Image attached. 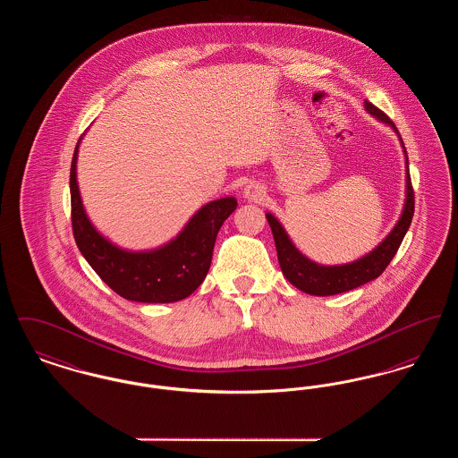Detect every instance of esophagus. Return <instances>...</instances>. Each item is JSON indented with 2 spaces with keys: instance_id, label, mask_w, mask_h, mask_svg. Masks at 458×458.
I'll return each mask as SVG.
<instances>
[{
  "instance_id": "1",
  "label": "esophagus",
  "mask_w": 458,
  "mask_h": 458,
  "mask_svg": "<svg viewBox=\"0 0 458 458\" xmlns=\"http://www.w3.org/2000/svg\"><path fill=\"white\" fill-rule=\"evenodd\" d=\"M243 196H245L247 200H250V202H259L262 197L266 196V192H264V189H262L259 183L250 182L249 185H245V189H243Z\"/></svg>"
}]
</instances>
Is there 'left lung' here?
<instances>
[{
	"mask_svg": "<svg viewBox=\"0 0 458 458\" xmlns=\"http://www.w3.org/2000/svg\"><path fill=\"white\" fill-rule=\"evenodd\" d=\"M366 109L377 120L392 125L394 131L398 133L394 123L386 113L376 108L369 101H366ZM400 140H402V137H400ZM403 149H405V146H403ZM405 154H407V151H405ZM405 163H407V168H409V157L407 156H405ZM414 200V189H412L411 174L407 172L405 208H403V213L398 219V223L394 225L392 233L383 240L368 256H364L359 261L344 264V266H319L316 262L309 261L290 242L288 235L284 233V226L278 223V219L267 213L266 218H267V223H269L271 232H273L276 254H278V261H280V267L284 271V278L305 293L319 295V297L344 293V292H349V290H353L360 284H368L370 280L377 278L386 269V266L392 262L402 240L405 237V233H407L411 223H412Z\"/></svg>",
	"mask_w": 458,
	"mask_h": 458,
	"instance_id": "left-lung-1",
	"label": "left lung"
}]
</instances>
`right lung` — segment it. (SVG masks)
Returning a JSON list of instances; mask_svg holds the SVG:
<instances>
[{"instance_id":"add662e5","label":"right lung","mask_w":458,"mask_h":458,"mask_svg":"<svg viewBox=\"0 0 458 458\" xmlns=\"http://www.w3.org/2000/svg\"><path fill=\"white\" fill-rule=\"evenodd\" d=\"M77 153L79 144L70 166L72 230L90 267L127 301L168 304L189 297L209 271L219 228L237 208L235 197L218 199L200 208L168 245L151 252H127L103 239L86 216L75 176Z\"/></svg>"}]
</instances>
